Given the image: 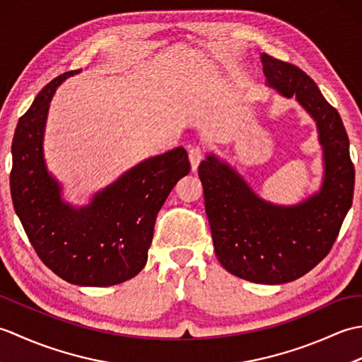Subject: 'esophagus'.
<instances>
[{
  "instance_id": "1",
  "label": "esophagus",
  "mask_w": 362,
  "mask_h": 362,
  "mask_svg": "<svg viewBox=\"0 0 362 362\" xmlns=\"http://www.w3.org/2000/svg\"><path fill=\"white\" fill-rule=\"evenodd\" d=\"M188 156H189V161H191V168H193V171H196L199 163H201V160L204 158V149L201 148V146H193V148L189 149Z\"/></svg>"
}]
</instances>
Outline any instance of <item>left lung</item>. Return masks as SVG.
I'll list each match as a JSON object with an SVG mask.
<instances>
[{"mask_svg": "<svg viewBox=\"0 0 362 362\" xmlns=\"http://www.w3.org/2000/svg\"><path fill=\"white\" fill-rule=\"evenodd\" d=\"M267 86L297 103L316 121L324 149V182L306 201L275 205L253 193L216 156L199 165L214 252L226 271L263 284H281L310 272L339 235L355 188L349 136L334 107L296 65L261 54Z\"/></svg>", "mask_w": 362, "mask_h": 362, "instance_id": "left-lung-1", "label": "left lung"}]
</instances>
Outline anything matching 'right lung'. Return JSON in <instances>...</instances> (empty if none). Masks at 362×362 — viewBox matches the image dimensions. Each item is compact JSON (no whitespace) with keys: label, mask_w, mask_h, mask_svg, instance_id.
<instances>
[{"label":"right lung","mask_w":362,"mask_h":362,"mask_svg":"<svg viewBox=\"0 0 362 362\" xmlns=\"http://www.w3.org/2000/svg\"><path fill=\"white\" fill-rule=\"evenodd\" d=\"M78 73L52 79L18 119L12 141V202L38 258L54 274L79 286H113L144 267L161 205L191 168L187 151L175 148L129 169L88 205L66 204L46 169L43 134L57 87Z\"/></svg>","instance_id":"1"}]
</instances>
